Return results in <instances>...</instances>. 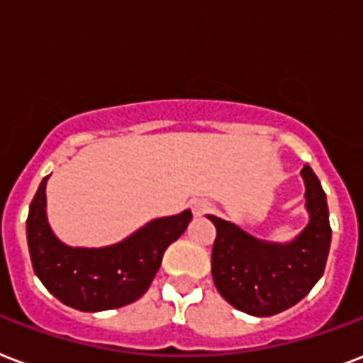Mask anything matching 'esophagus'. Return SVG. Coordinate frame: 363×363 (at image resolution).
<instances>
[{
    "label": "esophagus",
    "mask_w": 363,
    "mask_h": 363,
    "mask_svg": "<svg viewBox=\"0 0 363 363\" xmlns=\"http://www.w3.org/2000/svg\"><path fill=\"white\" fill-rule=\"evenodd\" d=\"M206 212H210V202H206V201L193 202V213H195L196 218H199V216H204Z\"/></svg>",
    "instance_id": "1"
}]
</instances>
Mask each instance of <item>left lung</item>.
Listing matches in <instances>:
<instances>
[{
    "label": "left lung",
    "mask_w": 363,
    "mask_h": 363,
    "mask_svg": "<svg viewBox=\"0 0 363 363\" xmlns=\"http://www.w3.org/2000/svg\"><path fill=\"white\" fill-rule=\"evenodd\" d=\"M308 223L289 242L263 240L233 221L206 216L216 225L212 278L237 311L272 316L294 307L324 274L331 227L325 193L313 168L301 170Z\"/></svg>",
    "instance_id": "obj_1"
}]
</instances>
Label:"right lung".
Listing matches in <instances>:
<instances>
[{
	"instance_id": "right-lung-1",
	"label": "right lung",
	"mask_w": 363,
	"mask_h": 363,
	"mask_svg": "<svg viewBox=\"0 0 363 363\" xmlns=\"http://www.w3.org/2000/svg\"><path fill=\"white\" fill-rule=\"evenodd\" d=\"M45 176L30 204L26 237L33 271L64 305L83 313H100L130 305L147 291L162 255L185 233L191 210L147 221L121 242L83 248L62 242L47 218Z\"/></svg>"
}]
</instances>
